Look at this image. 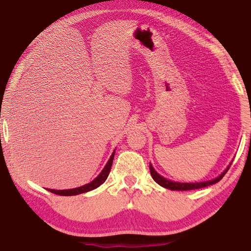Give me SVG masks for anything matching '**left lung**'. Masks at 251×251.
Wrapping results in <instances>:
<instances>
[{
  "instance_id": "obj_1",
  "label": "left lung",
  "mask_w": 251,
  "mask_h": 251,
  "mask_svg": "<svg viewBox=\"0 0 251 251\" xmlns=\"http://www.w3.org/2000/svg\"><path fill=\"white\" fill-rule=\"evenodd\" d=\"M229 167H230V165H229L228 168L222 174V175L218 176L217 178H215V179H212V180L203 181V182H193V184H184V182H175V181L168 180V179H166V178H164L163 176H160L159 174H157L155 172V169L152 168V166L150 164L151 175L152 177V179H154L157 184L160 185L161 187H165V188L171 189V190H193V189L203 188V187L214 185V184H216V182H218L220 179H222V178L225 176V174L228 172Z\"/></svg>"
}]
</instances>
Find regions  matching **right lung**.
I'll list each match as a JSON object with an SVG mask.
<instances>
[{
    "instance_id": "right-lung-1",
    "label": "right lung",
    "mask_w": 251,
    "mask_h": 251,
    "mask_svg": "<svg viewBox=\"0 0 251 251\" xmlns=\"http://www.w3.org/2000/svg\"><path fill=\"white\" fill-rule=\"evenodd\" d=\"M114 155H115V151L113 152L112 156H110L108 163L106 164V166L104 167L103 171H101V173L95 178L94 180L91 181L90 184H86V185H84L82 187H77V188H74V189H66V190L48 189V190H49V192H50V193L55 194V195H59V196H74V195H79V194H83V193H87V192H90V190H93V189L97 188V187H100L106 179H107V177L109 175V172H110V168H112Z\"/></svg>"
}]
</instances>
